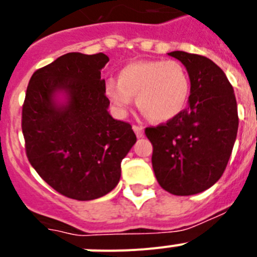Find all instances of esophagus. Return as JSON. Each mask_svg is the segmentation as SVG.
Returning a JSON list of instances; mask_svg holds the SVG:
<instances>
[{"label": "esophagus", "mask_w": 257, "mask_h": 257, "mask_svg": "<svg viewBox=\"0 0 257 257\" xmlns=\"http://www.w3.org/2000/svg\"><path fill=\"white\" fill-rule=\"evenodd\" d=\"M133 130L135 131V134H136V136H138V138H143V136H144V128H143L142 126L134 124Z\"/></svg>", "instance_id": "obj_1"}]
</instances>
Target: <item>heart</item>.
<instances>
[{
  "label": "heart",
  "instance_id": "1",
  "mask_svg": "<svg viewBox=\"0 0 257 257\" xmlns=\"http://www.w3.org/2000/svg\"><path fill=\"white\" fill-rule=\"evenodd\" d=\"M190 77L175 60H138L124 65L118 81L108 79L105 95L119 114L136 96L138 108L156 122H169L183 113L190 97Z\"/></svg>",
  "mask_w": 257,
  "mask_h": 257
}]
</instances>
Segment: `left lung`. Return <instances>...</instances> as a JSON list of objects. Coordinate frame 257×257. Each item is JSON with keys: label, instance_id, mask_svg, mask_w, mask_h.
<instances>
[{"label": "left lung", "instance_id": "left-lung-1", "mask_svg": "<svg viewBox=\"0 0 257 257\" xmlns=\"http://www.w3.org/2000/svg\"><path fill=\"white\" fill-rule=\"evenodd\" d=\"M169 55L190 77L188 108L171 121L147 127L152 165L161 187L175 196L208 189L225 171L238 131L234 90L221 68L206 56L184 51Z\"/></svg>", "mask_w": 257, "mask_h": 257}]
</instances>
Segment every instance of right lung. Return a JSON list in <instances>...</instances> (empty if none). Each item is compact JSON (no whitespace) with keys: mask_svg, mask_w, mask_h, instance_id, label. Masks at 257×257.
Masks as SVG:
<instances>
[{"mask_svg":"<svg viewBox=\"0 0 257 257\" xmlns=\"http://www.w3.org/2000/svg\"><path fill=\"white\" fill-rule=\"evenodd\" d=\"M103 54L68 52L31 77L22 130L29 162L68 198L91 201L113 190L121 162L136 143L130 123L109 114ZM63 92L66 101L56 95Z\"/></svg>","mask_w":257,"mask_h":257,"instance_id":"1","label":"right lung"}]
</instances>
